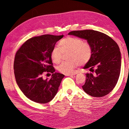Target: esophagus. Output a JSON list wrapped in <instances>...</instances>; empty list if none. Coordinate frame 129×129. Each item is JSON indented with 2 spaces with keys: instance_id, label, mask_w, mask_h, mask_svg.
Segmentation results:
<instances>
[{
  "instance_id": "34e87169",
  "label": "esophagus",
  "mask_w": 129,
  "mask_h": 129,
  "mask_svg": "<svg viewBox=\"0 0 129 129\" xmlns=\"http://www.w3.org/2000/svg\"><path fill=\"white\" fill-rule=\"evenodd\" d=\"M77 74V72H75V73H73L72 74H67V75H66V76H73V75H75L76 74Z\"/></svg>"
}]
</instances>
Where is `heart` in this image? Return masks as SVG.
I'll use <instances>...</instances> for the list:
<instances>
[{"label":"heart","mask_w":129,"mask_h":129,"mask_svg":"<svg viewBox=\"0 0 129 129\" xmlns=\"http://www.w3.org/2000/svg\"><path fill=\"white\" fill-rule=\"evenodd\" d=\"M59 48L54 47L50 53V58L55 63H60L63 53L69 52L67 62L57 67L61 73L69 74L79 64H84L89 61L92 54L91 46L88 42L76 37H67L58 43Z\"/></svg>","instance_id":"heart-1"}]
</instances>
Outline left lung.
<instances>
[{
    "label": "left lung",
    "mask_w": 129,
    "mask_h": 129,
    "mask_svg": "<svg viewBox=\"0 0 129 129\" xmlns=\"http://www.w3.org/2000/svg\"><path fill=\"white\" fill-rule=\"evenodd\" d=\"M68 35L84 39L91 46V56L83 67L91 72L85 74L83 90L92 97L107 95L116 86L120 75L121 55L117 44L107 34L94 30H74Z\"/></svg>",
    "instance_id": "obj_1"
}]
</instances>
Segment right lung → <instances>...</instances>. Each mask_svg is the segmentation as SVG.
I'll return each instance as SVG.
<instances>
[{
	"label": "right lung",
	"instance_id": "right-lung-1",
	"mask_svg": "<svg viewBox=\"0 0 129 129\" xmlns=\"http://www.w3.org/2000/svg\"><path fill=\"white\" fill-rule=\"evenodd\" d=\"M63 37L46 34L32 38L15 54L13 66L15 80L23 93L33 102L47 103L57 92L64 75L55 72L50 53ZM45 72L52 74L51 79H43Z\"/></svg>",
	"mask_w": 129,
	"mask_h": 129
}]
</instances>
